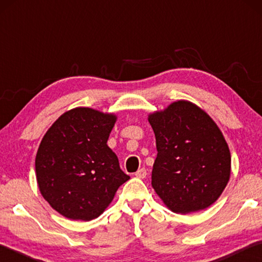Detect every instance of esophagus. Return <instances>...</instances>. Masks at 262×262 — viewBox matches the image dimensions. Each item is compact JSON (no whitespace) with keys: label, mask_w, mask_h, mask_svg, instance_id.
Returning <instances> with one entry per match:
<instances>
[{"label":"esophagus","mask_w":262,"mask_h":262,"mask_svg":"<svg viewBox=\"0 0 262 262\" xmlns=\"http://www.w3.org/2000/svg\"><path fill=\"white\" fill-rule=\"evenodd\" d=\"M135 176L137 177V178L143 179V178H145V177H147V170H145V168H140V170L135 173Z\"/></svg>","instance_id":"esophagus-1"}]
</instances>
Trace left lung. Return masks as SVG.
<instances>
[{"label": "left lung", "instance_id": "left-lung-1", "mask_svg": "<svg viewBox=\"0 0 262 262\" xmlns=\"http://www.w3.org/2000/svg\"><path fill=\"white\" fill-rule=\"evenodd\" d=\"M156 136L151 185L177 214L212 205L227 186L231 156L220 128L205 111L189 101L172 103L149 115Z\"/></svg>", "mask_w": 262, "mask_h": 262}]
</instances>
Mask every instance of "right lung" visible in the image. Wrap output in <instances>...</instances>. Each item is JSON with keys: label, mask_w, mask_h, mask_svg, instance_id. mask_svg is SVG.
Here are the masks:
<instances>
[{"label": "right lung", "mask_w": 262, "mask_h": 262, "mask_svg": "<svg viewBox=\"0 0 262 262\" xmlns=\"http://www.w3.org/2000/svg\"><path fill=\"white\" fill-rule=\"evenodd\" d=\"M113 114L77 107L62 114L41 140L35 157L40 193L70 220L97 219L129 179L107 143Z\"/></svg>", "instance_id": "1"}]
</instances>
